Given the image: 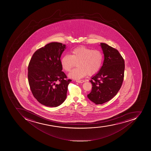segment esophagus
<instances>
[{
  "instance_id": "obj_1",
  "label": "esophagus",
  "mask_w": 151,
  "mask_h": 151,
  "mask_svg": "<svg viewBox=\"0 0 151 151\" xmlns=\"http://www.w3.org/2000/svg\"><path fill=\"white\" fill-rule=\"evenodd\" d=\"M76 81L77 82H78V83H83V82L85 81H84V80H77Z\"/></svg>"
}]
</instances>
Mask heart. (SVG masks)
Returning a JSON list of instances; mask_svg holds the SVG:
<instances>
[{
	"instance_id": "1",
	"label": "heart",
	"mask_w": 151,
	"mask_h": 151,
	"mask_svg": "<svg viewBox=\"0 0 151 151\" xmlns=\"http://www.w3.org/2000/svg\"><path fill=\"white\" fill-rule=\"evenodd\" d=\"M103 61V55L99 50H93L84 46L72 50L71 55H64L61 59V66L67 72L71 71L77 63V68L69 74V77L80 79L88 74L95 75L99 71Z\"/></svg>"
}]
</instances>
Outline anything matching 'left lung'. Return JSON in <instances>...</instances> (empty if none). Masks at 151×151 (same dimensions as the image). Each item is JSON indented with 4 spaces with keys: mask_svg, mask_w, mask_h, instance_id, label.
<instances>
[{
    "mask_svg": "<svg viewBox=\"0 0 151 151\" xmlns=\"http://www.w3.org/2000/svg\"><path fill=\"white\" fill-rule=\"evenodd\" d=\"M104 54L103 65L90 81L92 90L87 96L96 104L107 102L114 97L122 85L124 76V60L118 50L101 43Z\"/></svg>",
    "mask_w": 151,
    "mask_h": 151,
    "instance_id": "8db88e82",
    "label": "left lung"
}]
</instances>
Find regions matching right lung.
Listing matches in <instances>:
<instances>
[{
    "label": "right lung",
    "instance_id": "right-lung-1",
    "mask_svg": "<svg viewBox=\"0 0 151 151\" xmlns=\"http://www.w3.org/2000/svg\"><path fill=\"white\" fill-rule=\"evenodd\" d=\"M65 45L51 42L38 49L32 55L28 66L27 77L30 90L40 104L48 107H57L67 97V79L60 63ZM57 81L59 83L56 84Z\"/></svg>",
    "mask_w": 151,
    "mask_h": 151
}]
</instances>
